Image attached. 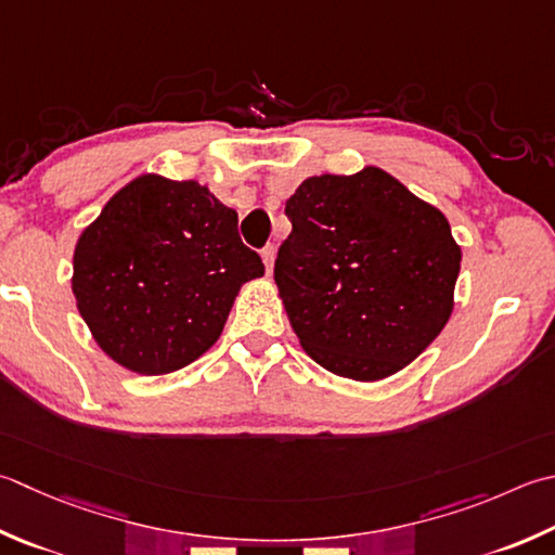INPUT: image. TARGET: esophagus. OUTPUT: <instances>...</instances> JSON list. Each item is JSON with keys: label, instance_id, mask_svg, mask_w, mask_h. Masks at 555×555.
Listing matches in <instances>:
<instances>
[{"label": "esophagus", "instance_id": "1", "mask_svg": "<svg viewBox=\"0 0 555 555\" xmlns=\"http://www.w3.org/2000/svg\"><path fill=\"white\" fill-rule=\"evenodd\" d=\"M262 259H264V267H267V274L274 271V259H276V247L274 245H267L262 249Z\"/></svg>", "mask_w": 555, "mask_h": 555}]
</instances>
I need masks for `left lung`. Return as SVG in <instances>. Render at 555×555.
I'll list each match as a JSON object with an SVG mask.
<instances>
[{"mask_svg": "<svg viewBox=\"0 0 555 555\" xmlns=\"http://www.w3.org/2000/svg\"><path fill=\"white\" fill-rule=\"evenodd\" d=\"M286 216L274 281L314 363L373 383L428 349L452 314L462 262L440 209L367 166L308 178Z\"/></svg>", "mask_w": 555, "mask_h": 555, "instance_id": "left-lung-1", "label": "left lung"}]
</instances>
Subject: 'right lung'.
I'll list each match as a JSON object with an SVG mask.
<instances>
[{
	"mask_svg": "<svg viewBox=\"0 0 555 555\" xmlns=\"http://www.w3.org/2000/svg\"><path fill=\"white\" fill-rule=\"evenodd\" d=\"M262 274V259L237 235V214L209 188L146 172L83 228L72 291L115 363L163 375L211 349L237 291Z\"/></svg>",
	"mask_w": 555,
	"mask_h": 555,
	"instance_id": "right-lung-1",
	"label": "right lung"
}]
</instances>
